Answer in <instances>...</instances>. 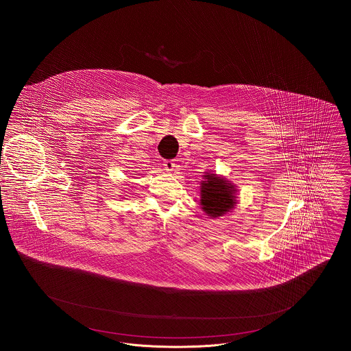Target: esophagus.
I'll list each match as a JSON object with an SVG mask.
<instances>
[{
  "label": "esophagus",
  "mask_w": 351,
  "mask_h": 351,
  "mask_svg": "<svg viewBox=\"0 0 351 351\" xmlns=\"http://www.w3.org/2000/svg\"><path fill=\"white\" fill-rule=\"evenodd\" d=\"M163 166H165V170H167V171H173V170H174V167H176V163H174V160H173V159H167V160H165V162H163Z\"/></svg>",
  "instance_id": "obj_1"
}]
</instances>
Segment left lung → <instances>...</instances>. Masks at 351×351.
<instances>
[{
    "mask_svg": "<svg viewBox=\"0 0 351 351\" xmlns=\"http://www.w3.org/2000/svg\"><path fill=\"white\" fill-rule=\"evenodd\" d=\"M206 181L201 184V205L205 213L212 217L223 216L237 204L234 188L216 174L204 176Z\"/></svg>",
    "mask_w": 351,
    "mask_h": 351,
    "instance_id": "8db88e82",
    "label": "left lung"
}]
</instances>
